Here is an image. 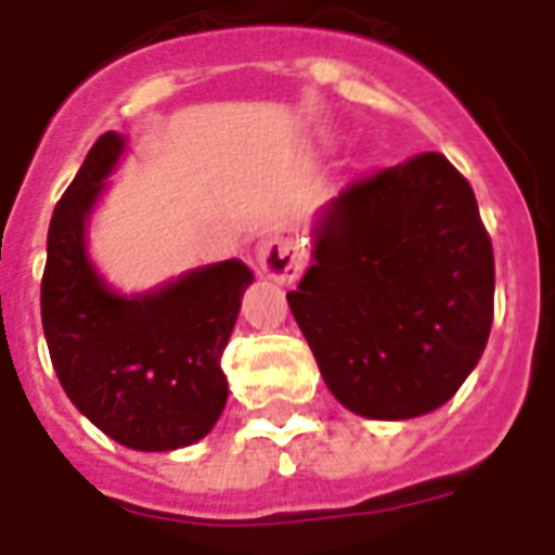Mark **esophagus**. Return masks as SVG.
I'll return each instance as SVG.
<instances>
[{"label":"esophagus","instance_id":"obj_1","mask_svg":"<svg viewBox=\"0 0 555 555\" xmlns=\"http://www.w3.org/2000/svg\"><path fill=\"white\" fill-rule=\"evenodd\" d=\"M258 273L276 282H294L302 270V253L291 237H270V241L258 243Z\"/></svg>","mask_w":555,"mask_h":555}]
</instances>
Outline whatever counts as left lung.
<instances>
[{
  "label": "left lung",
  "instance_id": "left-lung-1",
  "mask_svg": "<svg viewBox=\"0 0 555 555\" xmlns=\"http://www.w3.org/2000/svg\"><path fill=\"white\" fill-rule=\"evenodd\" d=\"M312 234L288 306L330 392L365 418L442 408L493 324V246L464 175L434 151L362 175Z\"/></svg>",
  "mask_w": 555,
  "mask_h": 555
}]
</instances>
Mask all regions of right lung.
Segmentation results:
<instances>
[{"label":"right lung","mask_w":555,"mask_h":555,"mask_svg":"<svg viewBox=\"0 0 555 555\" xmlns=\"http://www.w3.org/2000/svg\"><path fill=\"white\" fill-rule=\"evenodd\" d=\"M125 137L103 133L50 219L41 321L50 360L74 408L137 452L202 440L229 398L222 350L253 270L231 258L169 285L115 294L86 253V225Z\"/></svg>","instance_id":"add662e5"}]
</instances>
